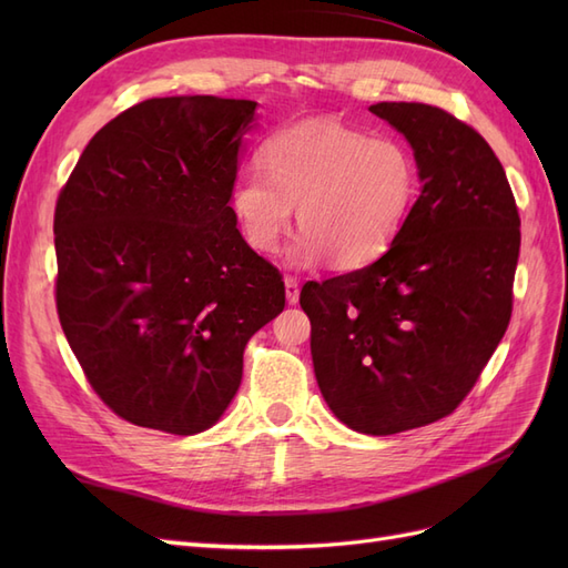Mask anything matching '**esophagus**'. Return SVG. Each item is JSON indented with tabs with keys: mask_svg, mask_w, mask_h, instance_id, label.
Returning a JSON list of instances; mask_svg holds the SVG:
<instances>
[{
	"mask_svg": "<svg viewBox=\"0 0 568 568\" xmlns=\"http://www.w3.org/2000/svg\"><path fill=\"white\" fill-rule=\"evenodd\" d=\"M284 286H286V301H288V305L298 303V294H301L298 280L296 277H284Z\"/></svg>",
	"mask_w": 568,
	"mask_h": 568,
	"instance_id": "34e87169",
	"label": "esophagus"
}]
</instances>
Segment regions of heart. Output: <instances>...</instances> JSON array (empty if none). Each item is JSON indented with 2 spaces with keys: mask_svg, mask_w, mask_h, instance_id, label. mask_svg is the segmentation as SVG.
Listing matches in <instances>:
<instances>
[{
  "mask_svg": "<svg viewBox=\"0 0 568 568\" xmlns=\"http://www.w3.org/2000/svg\"><path fill=\"white\" fill-rule=\"evenodd\" d=\"M417 201V161L393 136H372L338 123L286 128L261 146L232 184V213L246 244L277 253L294 222L303 234L291 251L296 263L329 255L341 270L384 255Z\"/></svg>",
  "mask_w": 568,
  "mask_h": 568,
  "instance_id": "1",
  "label": "heart"
}]
</instances>
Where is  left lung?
I'll use <instances>...</instances> for the list:
<instances>
[{"instance_id":"obj_1","label":"left lung","mask_w":568,"mask_h":568,"mask_svg":"<svg viewBox=\"0 0 568 568\" xmlns=\"http://www.w3.org/2000/svg\"><path fill=\"white\" fill-rule=\"evenodd\" d=\"M415 149L422 194L363 270L307 282L320 390L353 432L400 434L453 415L511 317L521 217L488 142L417 101L369 106Z\"/></svg>"}]
</instances>
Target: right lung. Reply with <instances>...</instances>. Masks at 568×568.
I'll list each match as a JSON object with an SVG mask.
<instances>
[{
	"label": "right lung",
	"instance_id": "add662e5",
	"mask_svg": "<svg viewBox=\"0 0 568 568\" xmlns=\"http://www.w3.org/2000/svg\"><path fill=\"white\" fill-rule=\"evenodd\" d=\"M253 115L246 99L140 101L92 136L59 194V322L94 393L130 424L213 426L248 338L284 311L282 272L230 205Z\"/></svg>",
	"mask_w": 568,
	"mask_h": 568
}]
</instances>
